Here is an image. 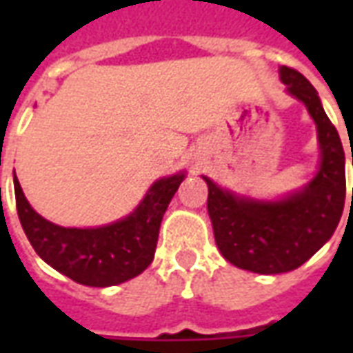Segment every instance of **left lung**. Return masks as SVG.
I'll list each match as a JSON object with an SVG mask.
<instances>
[{
  "label": "left lung",
  "mask_w": 353,
  "mask_h": 353,
  "mask_svg": "<svg viewBox=\"0 0 353 353\" xmlns=\"http://www.w3.org/2000/svg\"><path fill=\"white\" fill-rule=\"evenodd\" d=\"M280 75L289 92L304 101L316 121L321 147L318 176L303 191L280 202L236 199L204 177L210 191L208 214L219 252L238 268L257 274L289 272L310 259L333 236L346 199L342 141L316 88L288 65H281Z\"/></svg>",
  "instance_id": "8db88e82"
}]
</instances>
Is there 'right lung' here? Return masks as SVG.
Masks as SVG:
<instances>
[{
  "instance_id": "1",
  "label": "right lung",
  "mask_w": 353,
  "mask_h": 353,
  "mask_svg": "<svg viewBox=\"0 0 353 353\" xmlns=\"http://www.w3.org/2000/svg\"><path fill=\"white\" fill-rule=\"evenodd\" d=\"M183 177L159 179L123 221L100 229H64L35 214L14 176L17 212L30 244L45 263L77 283L108 288L136 278L151 265L162 215Z\"/></svg>"
}]
</instances>
